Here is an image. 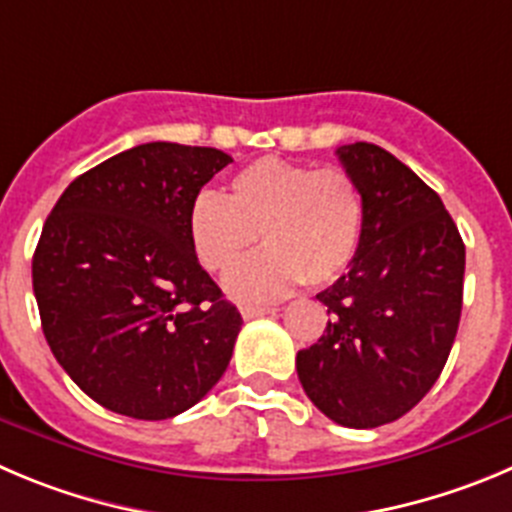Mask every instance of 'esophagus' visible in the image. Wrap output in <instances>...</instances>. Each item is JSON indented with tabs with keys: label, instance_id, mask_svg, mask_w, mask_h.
I'll return each instance as SVG.
<instances>
[{
	"label": "esophagus",
	"instance_id": "1",
	"mask_svg": "<svg viewBox=\"0 0 512 512\" xmlns=\"http://www.w3.org/2000/svg\"><path fill=\"white\" fill-rule=\"evenodd\" d=\"M275 313H278L275 308H242V318H245V321L260 318V315H275Z\"/></svg>",
	"mask_w": 512,
	"mask_h": 512
}]
</instances>
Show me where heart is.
<instances>
[{
	"instance_id": "heart-1",
	"label": "heart",
	"mask_w": 512,
	"mask_h": 512,
	"mask_svg": "<svg viewBox=\"0 0 512 512\" xmlns=\"http://www.w3.org/2000/svg\"><path fill=\"white\" fill-rule=\"evenodd\" d=\"M364 224V191L346 169L270 156L237 171L227 199L202 191L186 227L194 255L212 272L229 270L260 234L265 250L229 272L227 293L240 303H272L303 280L341 278L356 260Z\"/></svg>"
}]
</instances>
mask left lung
<instances>
[{
    "mask_svg": "<svg viewBox=\"0 0 512 512\" xmlns=\"http://www.w3.org/2000/svg\"><path fill=\"white\" fill-rule=\"evenodd\" d=\"M364 191L366 224L346 275L315 298L331 321L295 369L328 419L371 429L404 417L442 374L462 313L465 242L442 199L374 143L336 151Z\"/></svg>",
    "mask_w": 512,
    "mask_h": 512,
    "instance_id": "1",
    "label": "left lung"
}]
</instances>
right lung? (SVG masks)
Masks as SVG:
<instances>
[{
    "instance_id": "add662e5",
    "label": "right lung",
    "mask_w": 512,
    "mask_h": 512,
    "mask_svg": "<svg viewBox=\"0 0 512 512\" xmlns=\"http://www.w3.org/2000/svg\"><path fill=\"white\" fill-rule=\"evenodd\" d=\"M232 164L219 148L141 143L52 207L32 288L57 364L100 407L171 419L222 379L242 328L189 242V209Z\"/></svg>"
}]
</instances>
